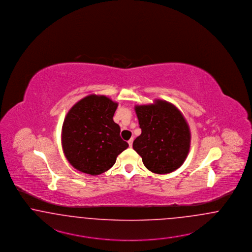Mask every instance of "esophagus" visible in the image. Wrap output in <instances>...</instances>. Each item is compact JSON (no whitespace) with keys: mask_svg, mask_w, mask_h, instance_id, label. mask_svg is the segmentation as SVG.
<instances>
[{"mask_svg":"<svg viewBox=\"0 0 252 252\" xmlns=\"http://www.w3.org/2000/svg\"><path fill=\"white\" fill-rule=\"evenodd\" d=\"M132 142H133V138H131V139L128 141V143H129V146H130L131 148V146H132Z\"/></svg>","mask_w":252,"mask_h":252,"instance_id":"esophagus-1","label":"esophagus"}]
</instances>
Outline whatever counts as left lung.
I'll list each match as a JSON object with an SVG mask.
<instances>
[{
  "instance_id": "1",
  "label": "left lung",
  "mask_w": 252,
  "mask_h": 252,
  "mask_svg": "<svg viewBox=\"0 0 252 252\" xmlns=\"http://www.w3.org/2000/svg\"><path fill=\"white\" fill-rule=\"evenodd\" d=\"M141 134L132 143L143 164L156 174L179 168L189 153L191 133L181 111L172 103L156 99L153 104L135 105Z\"/></svg>"
}]
</instances>
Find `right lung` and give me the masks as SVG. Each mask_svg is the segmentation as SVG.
Returning a JSON list of instances; mask_svg holds the SVG:
<instances>
[{"instance_id":"1","label":"right lung","mask_w":252,"mask_h":252,"mask_svg":"<svg viewBox=\"0 0 252 252\" xmlns=\"http://www.w3.org/2000/svg\"><path fill=\"white\" fill-rule=\"evenodd\" d=\"M118 102L102 95H89L75 103L62 126V147L77 170L98 175L110 169L129 147L121 137L113 117Z\"/></svg>"}]
</instances>
